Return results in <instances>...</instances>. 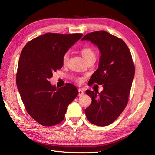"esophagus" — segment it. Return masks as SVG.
I'll return each mask as SVG.
<instances>
[{
	"label": "esophagus",
	"instance_id": "1",
	"mask_svg": "<svg viewBox=\"0 0 155 155\" xmlns=\"http://www.w3.org/2000/svg\"><path fill=\"white\" fill-rule=\"evenodd\" d=\"M78 96H82L84 94L83 91L81 90V89H78Z\"/></svg>",
	"mask_w": 155,
	"mask_h": 155
}]
</instances>
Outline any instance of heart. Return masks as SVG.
<instances>
[{"mask_svg":"<svg viewBox=\"0 0 155 155\" xmlns=\"http://www.w3.org/2000/svg\"><path fill=\"white\" fill-rule=\"evenodd\" d=\"M81 54L83 58H84L85 61H87L88 59H91L92 58H95V54L94 52V51L92 49L90 48H84L81 50ZM69 58V54L68 52L65 53L63 55V62L64 63H66L67 62V61ZM81 81V79H78L77 81L78 82H80Z\"/></svg>","mask_w":155,"mask_h":155,"instance_id":"1","label":"heart"}]
</instances>
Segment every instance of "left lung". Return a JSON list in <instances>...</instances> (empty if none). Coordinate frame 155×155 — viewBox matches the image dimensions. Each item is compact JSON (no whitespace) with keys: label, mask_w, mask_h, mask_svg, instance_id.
Segmentation results:
<instances>
[{"label":"left lung","mask_w":155,"mask_h":155,"mask_svg":"<svg viewBox=\"0 0 155 155\" xmlns=\"http://www.w3.org/2000/svg\"><path fill=\"white\" fill-rule=\"evenodd\" d=\"M81 41H90L100 52L98 68L88 84L103 85L101 92L87 90L92 103L85 112L94 125L111 124L127 104L133 78L134 65L130 50L125 42L105 31H97L84 36Z\"/></svg>","instance_id":"left-lung-1"}]
</instances>
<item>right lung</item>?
Listing matches in <instances>:
<instances>
[{
    "instance_id": "1",
    "label": "right lung",
    "mask_w": 155,
    "mask_h": 155,
    "mask_svg": "<svg viewBox=\"0 0 155 155\" xmlns=\"http://www.w3.org/2000/svg\"><path fill=\"white\" fill-rule=\"evenodd\" d=\"M82 36L47 33L31 40L21 51L17 87L28 113L42 125L61 122L67 107L78 94L72 84L58 88L48 80L62 68L64 54Z\"/></svg>"
}]
</instances>
